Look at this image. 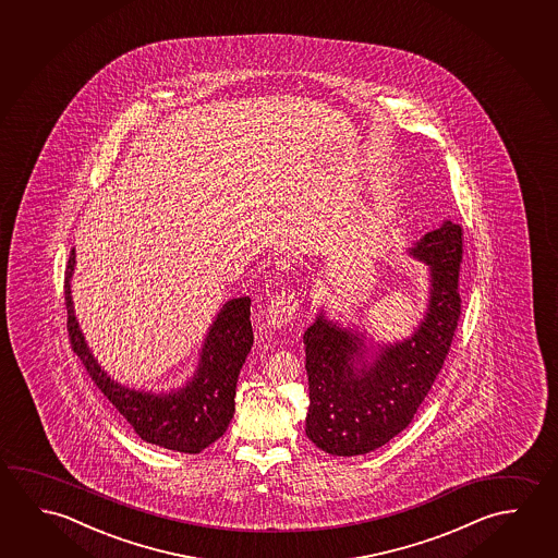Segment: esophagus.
Returning <instances> with one entry per match:
<instances>
[{"instance_id": "34e87169", "label": "esophagus", "mask_w": 558, "mask_h": 558, "mask_svg": "<svg viewBox=\"0 0 558 558\" xmlns=\"http://www.w3.org/2000/svg\"><path fill=\"white\" fill-rule=\"evenodd\" d=\"M295 311H298L295 293L282 290V292L276 293L275 298L270 300V305L266 310V323L272 329H282L293 319Z\"/></svg>"}]
</instances>
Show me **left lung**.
<instances>
[{"mask_svg": "<svg viewBox=\"0 0 558 558\" xmlns=\"http://www.w3.org/2000/svg\"><path fill=\"white\" fill-rule=\"evenodd\" d=\"M461 226L446 220L409 255L428 268V305L411 337L377 344L320 311L303 335L310 377L305 434L330 456H364L411 424L448 356L461 315Z\"/></svg>", "mask_w": 558, "mask_h": 558, "instance_id": "1", "label": "left lung"}]
</instances>
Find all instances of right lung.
<instances>
[{
  "mask_svg": "<svg viewBox=\"0 0 558 558\" xmlns=\"http://www.w3.org/2000/svg\"><path fill=\"white\" fill-rule=\"evenodd\" d=\"M74 268L75 248H72L64 282L72 348L101 393L129 421L137 436L147 444L181 453H201L221 438L235 412L239 372L253 347V327L248 319L251 298L223 303L204 338L196 372L183 387L169 393L140 391L110 379L87 347L72 302Z\"/></svg>",
  "mask_w": 558,
  "mask_h": 558,
  "instance_id": "obj_1",
  "label": "right lung"
}]
</instances>
